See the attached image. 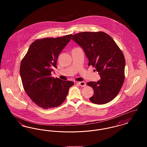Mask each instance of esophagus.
I'll use <instances>...</instances> for the list:
<instances>
[{"label": "esophagus", "instance_id": "esophagus-1", "mask_svg": "<svg viewBox=\"0 0 147 147\" xmlns=\"http://www.w3.org/2000/svg\"><path fill=\"white\" fill-rule=\"evenodd\" d=\"M77 84H78L79 85L81 86H83V87L85 86H86V85L85 82H79V83H78Z\"/></svg>", "mask_w": 147, "mask_h": 147}]
</instances>
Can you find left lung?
Wrapping results in <instances>:
<instances>
[{"label":"left lung","mask_w":147,"mask_h":147,"mask_svg":"<svg viewBox=\"0 0 147 147\" xmlns=\"http://www.w3.org/2000/svg\"><path fill=\"white\" fill-rule=\"evenodd\" d=\"M71 40L84 50L88 65L94 67L101 78L97 82L87 83L94 90L90 101L99 105L111 101L125 80L126 62L122 52L110 36L101 31L80 32L73 35Z\"/></svg>","instance_id":"8db88e82"}]
</instances>
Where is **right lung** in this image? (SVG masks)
<instances>
[{
	"label": "right lung",
	"mask_w": 147,
	"mask_h": 147,
	"mask_svg": "<svg viewBox=\"0 0 147 147\" xmlns=\"http://www.w3.org/2000/svg\"><path fill=\"white\" fill-rule=\"evenodd\" d=\"M72 35L45 38L32 42L21 61L20 74L24 89L38 106L49 109L61 105L74 83L51 77L57 68L61 52L70 41Z\"/></svg>",
	"instance_id": "right-lung-1"
}]
</instances>
